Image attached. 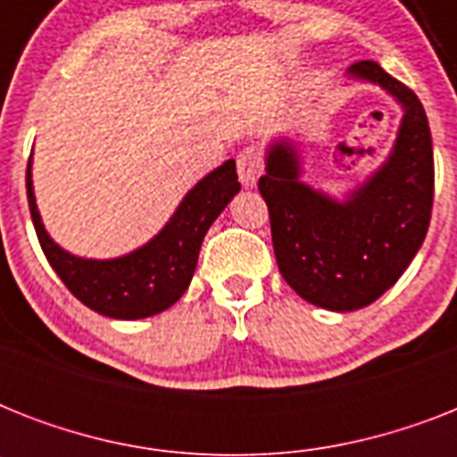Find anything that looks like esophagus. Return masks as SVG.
Here are the masks:
<instances>
[{
  "instance_id": "obj_1",
  "label": "esophagus",
  "mask_w": 457,
  "mask_h": 457,
  "mask_svg": "<svg viewBox=\"0 0 457 457\" xmlns=\"http://www.w3.org/2000/svg\"><path fill=\"white\" fill-rule=\"evenodd\" d=\"M237 170H239L242 185H256V179L263 172V154H261V149L258 146H246V149H242L239 156H237Z\"/></svg>"
}]
</instances>
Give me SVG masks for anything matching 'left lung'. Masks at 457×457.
<instances>
[{
  "mask_svg": "<svg viewBox=\"0 0 457 457\" xmlns=\"http://www.w3.org/2000/svg\"><path fill=\"white\" fill-rule=\"evenodd\" d=\"M348 75L403 106L386 163L339 204L303 185L296 149L278 142L258 179L282 278L308 303L339 312L365 308L396 285L425 242L434 204L432 132L415 92L375 61H358Z\"/></svg>",
  "mask_w": 457,
  "mask_h": 457,
  "instance_id": "8db88e82",
  "label": "left lung"
}]
</instances>
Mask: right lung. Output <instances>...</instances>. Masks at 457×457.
<instances>
[{
    "instance_id": "1",
    "label": "right lung",
    "mask_w": 457,
    "mask_h": 457,
    "mask_svg": "<svg viewBox=\"0 0 457 457\" xmlns=\"http://www.w3.org/2000/svg\"><path fill=\"white\" fill-rule=\"evenodd\" d=\"M25 187L39 246L61 282L68 287V292L106 318L139 320L170 308L187 292L208 228L242 185L237 179L235 161L229 158L187 194L172 213L170 222L152 242L128 256L111 261L71 256L59 244H54L35 204L30 161L25 172Z\"/></svg>"
}]
</instances>
